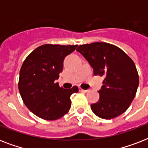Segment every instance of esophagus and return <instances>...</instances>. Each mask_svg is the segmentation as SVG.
Here are the masks:
<instances>
[{"label":"esophagus","mask_w":148,"mask_h":148,"mask_svg":"<svg viewBox=\"0 0 148 148\" xmlns=\"http://www.w3.org/2000/svg\"><path fill=\"white\" fill-rule=\"evenodd\" d=\"M79 91H81V92H88L89 91V90H84V89H82L81 88H79Z\"/></svg>","instance_id":"obj_1"}]
</instances>
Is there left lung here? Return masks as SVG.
Here are the masks:
<instances>
[{
    "instance_id": "obj_1",
    "label": "left lung",
    "mask_w": 148,
    "mask_h": 148,
    "mask_svg": "<svg viewBox=\"0 0 148 148\" xmlns=\"http://www.w3.org/2000/svg\"><path fill=\"white\" fill-rule=\"evenodd\" d=\"M77 51L93 67L95 75L105 77L98 91V101L90 104L93 112L107 120L125 112L139 84L138 71L132 59L118 47L105 42L80 45Z\"/></svg>"
}]
</instances>
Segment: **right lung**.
I'll use <instances>...</instances> for the list:
<instances>
[{"label": "right lung", "instance_id": "1", "mask_svg": "<svg viewBox=\"0 0 148 148\" xmlns=\"http://www.w3.org/2000/svg\"><path fill=\"white\" fill-rule=\"evenodd\" d=\"M77 45H44L34 50L20 71L18 89L27 108L36 116L47 121L62 117L69 111L71 95L78 88H60L55 80L63 71L66 56Z\"/></svg>", "mask_w": 148, "mask_h": 148}]
</instances>
